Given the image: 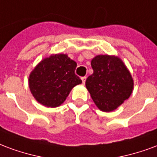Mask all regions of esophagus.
Returning a JSON list of instances; mask_svg holds the SVG:
<instances>
[{
  "instance_id": "1",
  "label": "esophagus",
  "mask_w": 157,
  "mask_h": 157,
  "mask_svg": "<svg viewBox=\"0 0 157 157\" xmlns=\"http://www.w3.org/2000/svg\"><path fill=\"white\" fill-rule=\"evenodd\" d=\"M86 76H82V83H83V84H85V82H86Z\"/></svg>"
}]
</instances>
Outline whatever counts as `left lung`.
Wrapping results in <instances>:
<instances>
[{
  "label": "left lung",
  "mask_w": 157,
  "mask_h": 157,
  "mask_svg": "<svg viewBox=\"0 0 157 157\" xmlns=\"http://www.w3.org/2000/svg\"><path fill=\"white\" fill-rule=\"evenodd\" d=\"M90 64L93 74L86 81V89L99 110L115 111L133 91L134 81L130 71L114 55H97Z\"/></svg>",
  "instance_id": "left-lung-1"
}]
</instances>
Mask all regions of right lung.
Wrapping results in <instances>:
<instances>
[{"label": "right lung", "mask_w": 157, "mask_h": 157, "mask_svg": "<svg viewBox=\"0 0 157 157\" xmlns=\"http://www.w3.org/2000/svg\"><path fill=\"white\" fill-rule=\"evenodd\" d=\"M76 62L67 54H52L37 64L28 78L32 96L46 107H57L82 80L75 74Z\"/></svg>", "instance_id": "add662e5"}]
</instances>
